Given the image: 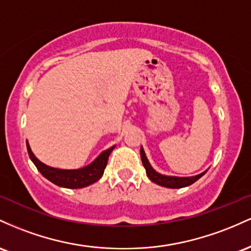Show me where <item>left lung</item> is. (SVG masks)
Instances as JSON below:
<instances>
[{"label": "left lung", "mask_w": 251, "mask_h": 251, "mask_svg": "<svg viewBox=\"0 0 251 251\" xmlns=\"http://www.w3.org/2000/svg\"><path fill=\"white\" fill-rule=\"evenodd\" d=\"M141 160H142L143 166L146 168V173H147V176L155 184L160 185V186L167 187V188H182L192 185L193 182H196L197 180L201 179L205 173H206L207 170L202 172L201 174H197V176H165V174L159 173L151 167V165L149 163L147 156H146L145 151L141 147Z\"/></svg>", "instance_id": "obj_1"}]
</instances>
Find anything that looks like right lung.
<instances>
[{"label": "right lung", "mask_w": 251, "mask_h": 251, "mask_svg": "<svg viewBox=\"0 0 251 251\" xmlns=\"http://www.w3.org/2000/svg\"><path fill=\"white\" fill-rule=\"evenodd\" d=\"M26 143L28 155H29L30 160L35 165V167L38 168V171L40 172L45 178L49 179L50 182L65 188H83L98 181V180L102 178L104 170L106 167V163H108L109 155H110L112 149L115 148V146H112V147L106 149V151H102L90 165L83 168H78V170H60V168L50 167V166H47L44 162H41L33 154L28 141H26Z\"/></svg>", "instance_id": "obj_1"}]
</instances>
